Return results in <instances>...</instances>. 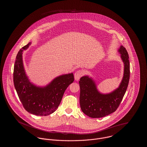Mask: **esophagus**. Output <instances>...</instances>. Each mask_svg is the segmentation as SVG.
<instances>
[{
    "instance_id": "obj_1",
    "label": "esophagus",
    "mask_w": 147,
    "mask_h": 147,
    "mask_svg": "<svg viewBox=\"0 0 147 147\" xmlns=\"http://www.w3.org/2000/svg\"><path fill=\"white\" fill-rule=\"evenodd\" d=\"M83 72L82 70H79L77 71L74 74V79L78 81L80 78L83 76Z\"/></svg>"
}]
</instances>
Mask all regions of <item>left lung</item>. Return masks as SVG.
<instances>
[{
    "label": "left lung",
    "instance_id": "left-lung-1",
    "mask_svg": "<svg viewBox=\"0 0 147 147\" xmlns=\"http://www.w3.org/2000/svg\"><path fill=\"white\" fill-rule=\"evenodd\" d=\"M124 64L123 76L119 87L109 94L98 91L93 79L85 76L80 79V105L83 112L91 118H100L115 112L118 108L126 92L130 76L128 54L121 46L118 49Z\"/></svg>",
    "mask_w": 147,
    "mask_h": 147
}]
</instances>
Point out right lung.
I'll list each match as a JSON object with an SVG mask.
<instances>
[{
  "mask_svg": "<svg viewBox=\"0 0 147 147\" xmlns=\"http://www.w3.org/2000/svg\"><path fill=\"white\" fill-rule=\"evenodd\" d=\"M31 42L19 51L14 64V84L21 103L28 112L37 116H47L53 113L60 104L64 92L74 82L73 73L56 77L45 86L32 83L24 69L22 53Z\"/></svg>",
  "mask_w": 147,
  "mask_h": 147,
  "instance_id": "add662e5",
  "label": "right lung"
}]
</instances>
